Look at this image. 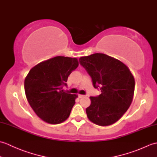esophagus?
Listing matches in <instances>:
<instances>
[{
  "label": "esophagus",
  "instance_id": "esophagus-1",
  "mask_svg": "<svg viewBox=\"0 0 157 157\" xmlns=\"http://www.w3.org/2000/svg\"><path fill=\"white\" fill-rule=\"evenodd\" d=\"M85 95H82V94H79L78 95V97L79 98H84V97H85Z\"/></svg>",
  "mask_w": 157,
  "mask_h": 157
}]
</instances>
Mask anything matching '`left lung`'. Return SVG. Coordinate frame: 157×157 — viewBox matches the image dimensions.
I'll use <instances>...</instances> for the list:
<instances>
[{
	"label": "left lung",
	"instance_id": "left-lung-1",
	"mask_svg": "<svg viewBox=\"0 0 157 157\" xmlns=\"http://www.w3.org/2000/svg\"><path fill=\"white\" fill-rule=\"evenodd\" d=\"M80 64L90 75L95 88L101 94L90 96L86 111L90 121L101 126L117 121L131 105L135 80L129 69L119 60L102 53L82 56Z\"/></svg>",
	"mask_w": 157,
	"mask_h": 157
}]
</instances>
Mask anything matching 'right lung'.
<instances>
[{
	"mask_svg": "<svg viewBox=\"0 0 157 157\" xmlns=\"http://www.w3.org/2000/svg\"><path fill=\"white\" fill-rule=\"evenodd\" d=\"M78 65V59L58 56L38 63L29 71L24 82L26 98L44 121L59 124L69 117L78 96L62 88Z\"/></svg>",
	"mask_w": 157,
	"mask_h": 157,
	"instance_id": "add662e5",
	"label": "right lung"
}]
</instances>
